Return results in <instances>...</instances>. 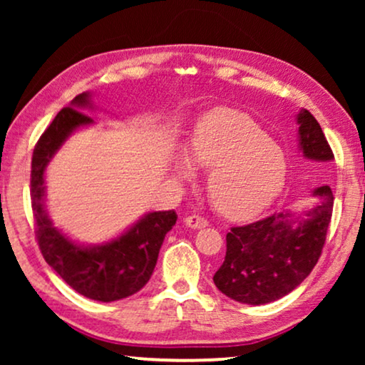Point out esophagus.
<instances>
[{
  "label": "esophagus",
  "instance_id": "1",
  "mask_svg": "<svg viewBox=\"0 0 365 365\" xmlns=\"http://www.w3.org/2000/svg\"><path fill=\"white\" fill-rule=\"evenodd\" d=\"M184 222H186V226L191 229H201L207 226V219H204L202 216H197V214H191V216H187L184 219Z\"/></svg>",
  "mask_w": 365,
  "mask_h": 365
}]
</instances>
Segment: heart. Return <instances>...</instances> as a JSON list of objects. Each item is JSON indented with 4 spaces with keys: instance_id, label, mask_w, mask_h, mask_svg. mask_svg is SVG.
<instances>
[{
    "instance_id": "heart-1",
    "label": "heart",
    "mask_w": 365,
    "mask_h": 365,
    "mask_svg": "<svg viewBox=\"0 0 365 365\" xmlns=\"http://www.w3.org/2000/svg\"><path fill=\"white\" fill-rule=\"evenodd\" d=\"M189 151L194 161L209 169V196L224 216H256L282 191L286 154L247 114L232 109L206 114L192 134ZM192 159L186 153L178 156L176 173L181 179L196 176Z\"/></svg>"
}]
</instances>
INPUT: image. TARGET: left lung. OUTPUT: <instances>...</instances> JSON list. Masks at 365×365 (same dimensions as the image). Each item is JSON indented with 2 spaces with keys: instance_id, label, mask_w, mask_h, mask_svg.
Listing matches in <instances>:
<instances>
[{
  "instance_id": "8db88e82",
  "label": "left lung",
  "mask_w": 365,
  "mask_h": 365,
  "mask_svg": "<svg viewBox=\"0 0 365 365\" xmlns=\"http://www.w3.org/2000/svg\"><path fill=\"white\" fill-rule=\"evenodd\" d=\"M299 148L304 158L319 163L334 159L322 128L307 109L297 114ZM317 201L304 214L284 211L246 226L231 227L226 257L214 284L234 301L261 306L277 301L306 279L321 257L332 216L329 186L314 189Z\"/></svg>"
}]
</instances>
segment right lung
<instances>
[{"label":"right lung","instance_id":"add662e5","mask_svg":"<svg viewBox=\"0 0 365 365\" xmlns=\"http://www.w3.org/2000/svg\"><path fill=\"white\" fill-rule=\"evenodd\" d=\"M93 108L91 94L83 93L63 108L36 143L31 159V206L36 239L41 254L63 281L84 297L113 302L129 297L146 286L156 267L164 236L176 224L174 211H156L113 241L99 246L73 242L53 226L44 207V171L74 129L88 126L93 119L78 111Z\"/></svg>","mask_w":365,"mask_h":365}]
</instances>
